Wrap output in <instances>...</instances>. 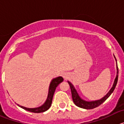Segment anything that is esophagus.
<instances>
[{
	"label": "esophagus",
	"mask_w": 124,
	"mask_h": 124,
	"mask_svg": "<svg viewBox=\"0 0 124 124\" xmlns=\"http://www.w3.org/2000/svg\"><path fill=\"white\" fill-rule=\"evenodd\" d=\"M62 76H63V78H64V79H66L68 78L69 74L68 73H66V72H64V73H62Z\"/></svg>",
	"instance_id": "34e87169"
}]
</instances>
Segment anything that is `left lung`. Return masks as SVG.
Returning a JSON list of instances; mask_svg holds the SVG:
<instances>
[{
    "instance_id": "8db88e82",
    "label": "left lung",
    "mask_w": 124,
    "mask_h": 124,
    "mask_svg": "<svg viewBox=\"0 0 124 124\" xmlns=\"http://www.w3.org/2000/svg\"><path fill=\"white\" fill-rule=\"evenodd\" d=\"M115 58V60L116 61V64H117V74H116V77L114 79V84L112 85V87H111L109 91L107 93V94L106 96H104L102 98L99 99V100H96V101H85L83 99H82L81 97H80V96L79 95L78 93L76 91V88L74 87V85L72 84L69 81H68V83L69 85L70 86V88H71V94H72V98H73V101L74 102V104L76 106H77L78 107H81V108H83V109H94L95 107H98L99 106H100L101 104H102L106 99L110 96L112 93H113L114 90L115 89V87H116V85H117V83L118 81V74H119V70H118V67H117V60H116V57L114 55Z\"/></svg>"
}]
</instances>
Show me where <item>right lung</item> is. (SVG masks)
<instances>
[{"label": "right lung", "mask_w": 124, "mask_h": 124, "mask_svg": "<svg viewBox=\"0 0 124 124\" xmlns=\"http://www.w3.org/2000/svg\"><path fill=\"white\" fill-rule=\"evenodd\" d=\"M63 81V78L61 76H59L56 78L53 79L51 80V83L50 84L48 89V96H47V99L44 102V104L41 105V106L38 107H35V108H28V107H23L22 106L17 104V106H19L22 109L27 110V111L31 112H34V113H40V112H43L49 109L51 106V103H52L53 97L54 95V91L56 88V87L58 86L59 84Z\"/></svg>", "instance_id": "obj_1"}]
</instances>
